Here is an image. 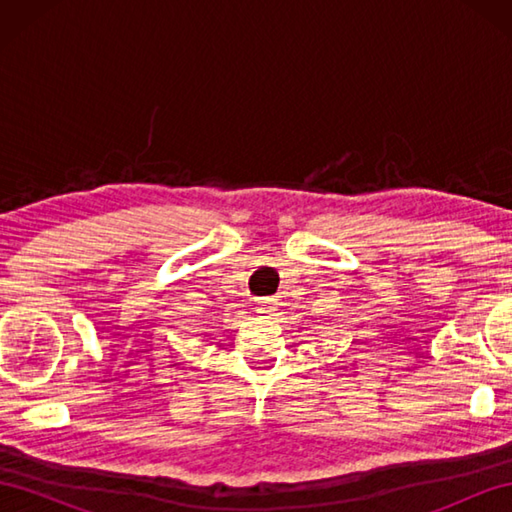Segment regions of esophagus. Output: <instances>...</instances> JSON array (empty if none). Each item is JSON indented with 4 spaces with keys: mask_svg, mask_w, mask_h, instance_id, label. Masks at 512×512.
<instances>
[{
    "mask_svg": "<svg viewBox=\"0 0 512 512\" xmlns=\"http://www.w3.org/2000/svg\"><path fill=\"white\" fill-rule=\"evenodd\" d=\"M277 299L275 297H266V299H262V301H257V314H262V317H266V319H270L275 314V310H277Z\"/></svg>",
    "mask_w": 512,
    "mask_h": 512,
    "instance_id": "esophagus-1",
    "label": "esophagus"
}]
</instances>
